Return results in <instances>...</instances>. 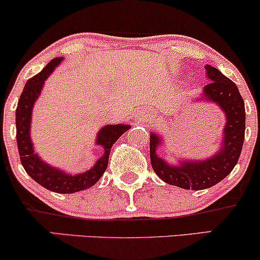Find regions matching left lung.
Returning a JSON list of instances; mask_svg holds the SVG:
<instances>
[{
	"mask_svg": "<svg viewBox=\"0 0 260 260\" xmlns=\"http://www.w3.org/2000/svg\"><path fill=\"white\" fill-rule=\"evenodd\" d=\"M204 68L210 83L203 88L201 96L196 98V101L215 104L225 115L217 151L207 159L177 157L176 164L169 162L157 154L164 145V138L160 133H150V161L155 174L166 183L183 189L201 190L222 181L237 164L244 140L246 110L237 85L213 66L205 64Z\"/></svg>",
	"mask_w": 260,
	"mask_h": 260,
	"instance_id": "1",
	"label": "left lung"
}]
</instances>
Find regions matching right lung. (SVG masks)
Returning <instances> with one entry per match:
<instances>
[{
  "label": "right lung",
  "instance_id": "right-lung-1",
  "mask_svg": "<svg viewBox=\"0 0 260 260\" xmlns=\"http://www.w3.org/2000/svg\"><path fill=\"white\" fill-rule=\"evenodd\" d=\"M63 57H56L51 59L46 67L26 82L20 95L16 110V127H17V144L19 151L20 162L23 168L35 182L46 189L56 193H76L79 190L88 189L94 186L104 175L109 164L110 151L112 145L124 132L129 129V124H106L101 127L96 134L95 144L103 148L104 153L94 166L80 174L71 175L64 170L55 168L44 161L34 150V143L30 137L31 116L35 103L40 96L45 80L50 77L55 68L61 64Z\"/></svg>",
  "mask_w": 260,
  "mask_h": 260
}]
</instances>
